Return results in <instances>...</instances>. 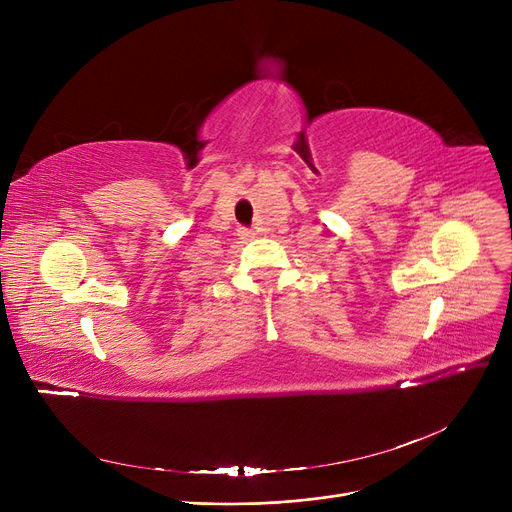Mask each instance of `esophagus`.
Returning <instances> with one entry per match:
<instances>
[{"label": "esophagus", "instance_id": "34e87169", "mask_svg": "<svg viewBox=\"0 0 512 512\" xmlns=\"http://www.w3.org/2000/svg\"><path fill=\"white\" fill-rule=\"evenodd\" d=\"M238 236H240L242 240H251V238H255V232H251V230H247V228H240V230H238Z\"/></svg>", "mask_w": 512, "mask_h": 512}]
</instances>
